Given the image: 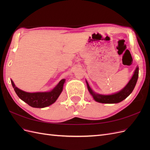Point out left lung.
<instances>
[{
    "label": "left lung",
    "instance_id": "8db88e82",
    "mask_svg": "<svg viewBox=\"0 0 150 150\" xmlns=\"http://www.w3.org/2000/svg\"><path fill=\"white\" fill-rule=\"evenodd\" d=\"M138 73H139V67H137L134 72L133 76L131 77V79L129 81L125 87L122 88L120 91L112 94H98L93 91V89L90 88V86L88 83V81L86 80V84H87L88 89L89 93L93 96L94 101L101 103H107V104H115L118 103L123 101L125 99L128 97L129 95L132 93L133 91L136 84L138 81Z\"/></svg>",
    "mask_w": 150,
    "mask_h": 150
}]
</instances>
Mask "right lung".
Masks as SVG:
<instances>
[{"label": "right lung", "mask_w": 150, "mask_h": 150, "mask_svg": "<svg viewBox=\"0 0 150 150\" xmlns=\"http://www.w3.org/2000/svg\"><path fill=\"white\" fill-rule=\"evenodd\" d=\"M65 79H61L54 88L48 92L28 93L16 87L13 81L11 83L16 93L22 101L33 108H42L51 105L55 103L62 91Z\"/></svg>", "instance_id": "1"}]
</instances>
